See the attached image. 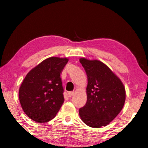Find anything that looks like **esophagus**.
<instances>
[{"label":"esophagus","instance_id":"esophagus-1","mask_svg":"<svg viewBox=\"0 0 148 148\" xmlns=\"http://www.w3.org/2000/svg\"><path fill=\"white\" fill-rule=\"evenodd\" d=\"M74 94V91H70V92H68V95H69V97H71Z\"/></svg>","mask_w":148,"mask_h":148}]
</instances>
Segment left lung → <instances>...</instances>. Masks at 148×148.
<instances>
[{
  "label": "left lung",
  "instance_id": "8db88e82",
  "mask_svg": "<svg viewBox=\"0 0 148 148\" xmlns=\"http://www.w3.org/2000/svg\"><path fill=\"white\" fill-rule=\"evenodd\" d=\"M87 76L86 104L79 110L87 125L100 128L109 124L124 106L125 89L118 77L103 62L79 59Z\"/></svg>",
  "mask_w": 148,
  "mask_h": 148
}]
</instances>
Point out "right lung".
<instances>
[{"mask_svg": "<svg viewBox=\"0 0 148 148\" xmlns=\"http://www.w3.org/2000/svg\"><path fill=\"white\" fill-rule=\"evenodd\" d=\"M69 60L49 57L32 69L19 91L21 107L27 116L38 123L56 117L64 102V89L60 74Z\"/></svg>", "mask_w": 148, "mask_h": 148, "instance_id": "1", "label": "right lung"}]
</instances>
